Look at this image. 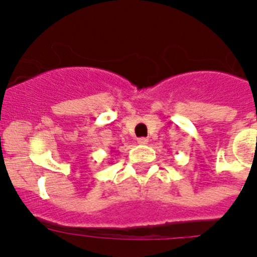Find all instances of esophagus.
<instances>
[{"mask_svg":"<svg viewBox=\"0 0 257 257\" xmlns=\"http://www.w3.org/2000/svg\"><path fill=\"white\" fill-rule=\"evenodd\" d=\"M148 142L149 140L147 139V138H139V139H138V144L140 145H147L148 144Z\"/></svg>","mask_w":257,"mask_h":257,"instance_id":"1","label":"esophagus"}]
</instances>
